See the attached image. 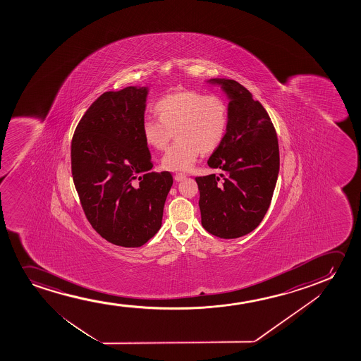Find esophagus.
Instances as JSON below:
<instances>
[{"label": "esophagus", "mask_w": 361, "mask_h": 361, "mask_svg": "<svg viewBox=\"0 0 361 361\" xmlns=\"http://www.w3.org/2000/svg\"><path fill=\"white\" fill-rule=\"evenodd\" d=\"M173 178H175V181H183V178H186V175L183 173H175Z\"/></svg>", "instance_id": "obj_1"}]
</instances>
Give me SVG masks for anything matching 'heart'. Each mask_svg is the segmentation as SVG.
I'll use <instances>...</instances> for the list:
<instances>
[{"label": "heart", "mask_w": 361, "mask_h": 361, "mask_svg": "<svg viewBox=\"0 0 361 361\" xmlns=\"http://www.w3.org/2000/svg\"><path fill=\"white\" fill-rule=\"evenodd\" d=\"M158 118L142 123L144 142L154 150H165L173 138L178 139L161 159L164 169L181 171L191 168L202 153L219 147L229 123V106L219 94L200 91H180L159 99Z\"/></svg>", "instance_id": "b5f03b06"}]
</instances>
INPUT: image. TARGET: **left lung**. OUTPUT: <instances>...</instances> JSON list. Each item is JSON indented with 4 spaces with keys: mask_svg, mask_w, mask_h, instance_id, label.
Segmentation results:
<instances>
[{
    "mask_svg": "<svg viewBox=\"0 0 361 361\" xmlns=\"http://www.w3.org/2000/svg\"><path fill=\"white\" fill-rule=\"evenodd\" d=\"M229 99L227 132L208 166L223 173L198 176L201 222L208 233L234 239L252 232L271 203L280 169L276 130L259 101L244 86L211 79Z\"/></svg>",
    "mask_w": 361,
    "mask_h": 361,
    "instance_id": "8db88e82",
    "label": "left lung"
}]
</instances>
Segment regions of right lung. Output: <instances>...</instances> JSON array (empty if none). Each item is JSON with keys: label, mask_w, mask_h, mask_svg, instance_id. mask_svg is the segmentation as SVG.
<instances>
[{"label": "right lung", "mask_w": 361, "mask_h": 361, "mask_svg": "<svg viewBox=\"0 0 361 361\" xmlns=\"http://www.w3.org/2000/svg\"><path fill=\"white\" fill-rule=\"evenodd\" d=\"M147 94L148 87L137 86L101 94L71 142V173L85 216L119 247H142L157 234L173 186L169 171L148 173L153 163L142 134Z\"/></svg>", "instance_id": "1"}]
</instances>
